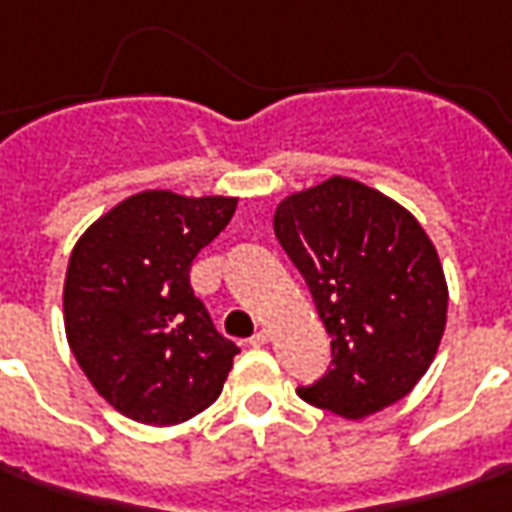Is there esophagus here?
Masks as SVG:
<instances>
[{
	"instance_id": "obj_1",
	"label": "esophagus",
	"mask_w": 512,
	"mask_h": 512,
	"mask_svg": "<svg viewBox=\"0 0 512 512\" xmlns=\"http://www.w3.org/2000/svg\"><path fill=\"white\" fill-rule=\"evenodd\" d=\"M269 328H257L255 334H252V340H249V345H255V348H260V345H266L269 343Z\"/></svg>"
}]
</instances>
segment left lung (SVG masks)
<instances>
[{
	"mask_svg": "<svg viewBox=\"0 0 512 512\" xmlns=\"http://www.w3.org/2000/svg\"><path fill=\"white\" fill-rule=\"evenodd\" d=\"M274 235L331 334V368L300 399L362 419L411 394L448 323L445 272L414 215L334 175L280 201Z\"/></svg>",
	"mask_w": 512,
	"mask_h": 512,
	"instance_id": "1",
	"label": "left lung"
}]
</instances>
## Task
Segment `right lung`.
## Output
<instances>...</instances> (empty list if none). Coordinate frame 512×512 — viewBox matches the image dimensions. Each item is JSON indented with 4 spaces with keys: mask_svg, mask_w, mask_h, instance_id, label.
<instances>
[{
    "mask_svg": "<svg viewBox=\"0 0 512 512\" xmlns=\"http://www.w3.org/2000/svg\"><path fill=\"white\" fill-rule=\"evenodd\" d=\"M235 206L238 198L147 189L101 215L73 246L67 343L118 414L178 425L221 397L240 348L212 326L189 286V266Z\"/></svg>",
    "mask_w": 512,
    "mask_h": 512,
    "instance_id": "right-lung-1",
    "label": "right lung"
}]
</instances>
